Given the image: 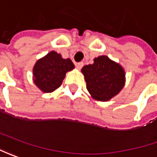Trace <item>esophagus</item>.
<instances>
[{"instance_id": "1", "label": "esophagus", "mask_w": 157, "mask_h": 157, "mask_svg": "<svg viewBox=\"0 0 157 157\" xmlns=\"http://www.w3.org/2000/svg\"><path fill=\"white\" fill-rule=\"evenodd\" d=\"M83 62H78V63H76V68L77 69H81V68L83 67Z\"/></svg>"}]
</instances>
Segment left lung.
<instances>
[{"instance_id":"1","label":"left lung","mask_w":157,"mask_h":157,"mask_svg":"<svg viewBox=\"0 0 157 157\" xmlns=\"http://www.w3.org/2000/svg\"><path fill=\"white\" fill-rule=\"evenodd\" d=\"M87 89L93 99L108 101L117 95L125 85L124 68L107 56L94 59L93 64L82 68Z\"/></svg>"}]
</instances>
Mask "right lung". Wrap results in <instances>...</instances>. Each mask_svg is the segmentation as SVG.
<instances>
[{
	"mask_svg": "<svg viewBox=\"0 0 157 157\" xmlns=\"http://www.w3.org/2000/svg\"><path fill=\"white\" fill-rule=\"evenodd\" d=\"M75 68L72 61L63 59L56 51L49 52L35 62L33 68V82L43 93H51L62 83L66 73Z\"/></svg>",
	"mask_w": 157,
	"mask_h": 157,
	"instance_id": "obj_1",
	"label": "right lung"
}]
</instances>
